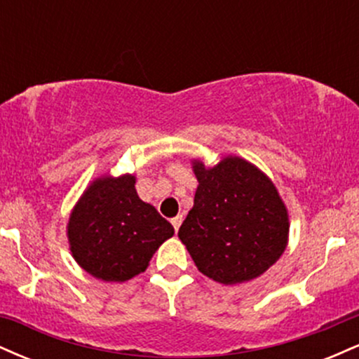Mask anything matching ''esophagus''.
I'll return each mask as SVG.
<instances>
[{"mask_svg":"<svg viewBox=\"0 0 359 359\" xmlns=\"http://www.w3.org/2000/svg\"><path fill=\"white\" fill-rule=\"evenodd\" d=\"M170 222H172V226H174V229H175V231H179L180 224H182V216H175L174 219H172Z\"/></svg>","mask_w":359,"mask_h":359,"instance_id":"1","label":"esophagus"}]
</instances>
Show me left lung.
<instances>
[{"mask_svg":"<svg viewBox=\"0 0 359 359\" xmlns=\"http://www.w3.org/2000/svg\"><path fill=\"white\" fill-rule=\"evenodd\" d=\"M194 174L199 187L179 238L196 266L226 285L259 277L287 245L288 216L275 185L238 156L212 168L196 162Z\"/></svg>","mask_w":359,"mask_h":359,"instance_id":"8db88e82","label":"left lung"}]
</instances>
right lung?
<instances>
[{
	"label": "right lung",
	"mask_w": 359,
	"mask_h": 359,
	"mask_svg": "<svg viewBox=\"0 0 359 359\" xmlns=\"http://www.w3.org/2000/svg\"><path fill=\"white\" fill-rule=\"evenodd\" d=\"M76 262L93 277L125 282L145 271L174 228L154 205L143 203L135 177H104L84 192L67 226Z\"/></svg>",
	"instance_id": "add662e5"
}]
</instances>
